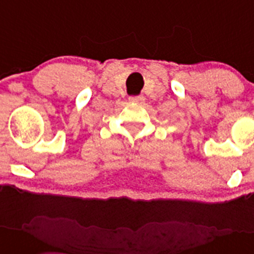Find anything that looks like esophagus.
I'll list each match as a JSON object with an SVG mask.
<instances>
[{
	"mask_svg": "<svg viewBox=\"0 0 254 254\" xmlns=\"http://www.w3.org/2000/svg\"><path fill=\"white\" fill-rule=\"evenodd\" d=\"M145 101V97L143 96H130L129 102L131 103H142Z\"/></svg>",
	"mask_w": 254,
	"mask_h": 254,
	"instance_id": "1",
	"label": "esophagus"
}]
</instances>
